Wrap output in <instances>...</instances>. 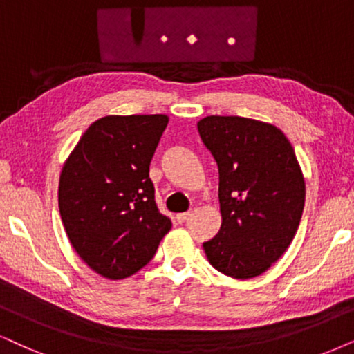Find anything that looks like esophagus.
<instances>
[{"label":"esophagus","mask_w":354,"mask_h":354,"mask_svg":"<svg viewBox=\"0 0 354 354\" xmlns=\"http://www.w3.org/2000/svg\"><path fill=\"white\" fill-rule=\"evenodd\" d=\"M189 216H191V212H183V214H178V216H176V221L180 222V223H183V222H186L187 218H189Z\"/></svg>","instance_id":"esophagus-1"}]
</instances>
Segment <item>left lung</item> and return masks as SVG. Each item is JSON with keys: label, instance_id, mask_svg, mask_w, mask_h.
Returning <instances> with one entry per match:
<instances>
[{"label": "left lung", "instance_id": "obj_1", "mask_svg": "<svg viewBox=\"0 0 354 354\" xmlns=\"http://www.w3.org/2000/svg\"><path fill=\"white\" fill-rule=\"evenodd\" d=\"M198 131L217 162L222 214L204 252L225 276H259L283 257L302 217L306 183L292 145L274 125L239 115H207Z\"/></svg>", "mask_w": 354, "mask_h": 354}]
</instances>
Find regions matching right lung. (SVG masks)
<instances>
[{
    "label": "right lung",
    "mask_w": 354,
    "mask_h": 354,
    "mask_svg": "<svg viewBox=\"0 0 354 354\" xmlns=\"http://www.w3.org/2000/svg\"><path fill=\"white\" fill-rule=\"evenodd\" d=\"M168 115H106L64 165L58 209L71 247L97 274L124 279L153 258L171 229L155 203L151 156Z\"/></svg>",
    "instance_id": "add662e5"
}]
</instances>
